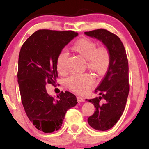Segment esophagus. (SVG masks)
<instances>
[{"label": "esophagus", "instance_id": "34e87169", "mask_svg": "<svg viewBox=\"0 0 149 149\" xmlns=\"http://www.w3.org/2000/svg\"><path fill=\"white\" fill-rule=\"evenodd\" d=\"M84 101H85V99L83 98V97L81 96L77 97V102H83Z\"/></svg>", "mask_w": 149, "mask_h": 149}]
</instances>
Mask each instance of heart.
Instances as JSON below:
<instances>
[{"label": "heart", "mask_w": 149, "mask_h": 149, "mask_svg": "<svg viewBox=\"0 0 149 149\" xmlns=\"http://www.w3.org/2000/svg\"><path fill=\"white\" fill-rule=\"evenodd\" d=\"M72 50L87 61L89 70L98 74H103L109 68L111 54L106 46L97 47V44L89 38H81L75 42ZM68 54L62 52L57 58V68L61 74L66 72ZM93 79L87 74H74L66 81V85L71 91L79 94H84L89 91L93 84Z\"/></svg>", "instance_id": "b5f03b06"}]
</instances>
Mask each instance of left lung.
Returning a JSON list of instances; mask_svg holds the SVG:
<instances>
[{"mask_svg": "<svg viewBox=\"0 0 149 149\" xmlns=\"http://www.w3.org/2000/svg\"><path fill=\"white\" fill-rule=\"evenodd\" d=\"M85 34L101 41L111 54L107 74L95 89V93H98L100 96L86 99L95 109L93 115L87 119L89 125L96 130L106 131L119 121L127 102L130 89L127 55L120 38L107 30H94L85 32Z\"/></svg>", "mask_w": 149, "mask_h": 149, "instance_id": "1", "label": "left lung"}]
</instances>
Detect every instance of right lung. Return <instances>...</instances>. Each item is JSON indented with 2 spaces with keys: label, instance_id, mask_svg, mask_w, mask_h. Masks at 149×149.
Here are the masks:
<instances>
[{
  "label": "right lung",
  "instance_id": "add662e5",
  "mask_svg": "<svg viewBox=\"0 0 149 149\" xmlns=\"http://www.w3.org/2000/svg\"><path fill=\"white\" fill-rule=\"evenodd\" d=\"M77 36V32L70 30H38L20 49L17 82L22 104L30 121L45 133L60 129L66 111L77 104L72 93L62 91L54 98L45 87L47 83H56L58 55Z\"/></svg>",
  "mask_w": 149,
  "mask_h": 149
}]
</instances>
